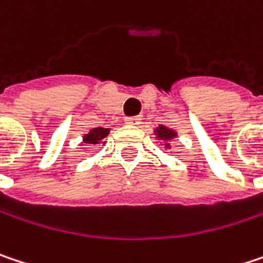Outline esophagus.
<instances>
[{
	"label": "esophagus",
	"instance_id": "obj_1",
	"mask_svg": "<svg viewBox=\"0 0 263 263\" xmlns=\"http://www.w3.org/2000/svg\"><path fill=\"white\" fill-rule=\"evenodd\" d=\"M125 123L126 125H132V126H137V125L141 123V117L140 116H137V117H128V119H125Z\"/></svg>",
	"mask_w": 263,
	"mask_h": 263
}]
</instances>
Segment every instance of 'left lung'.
<instances>
[{"label":"left lung","mask_w":263,"mask_h":263,"mask_svg":"<svg viewBox=\"0 0 263 263\" xmlns=\"http://www.w3.org/2000/svg\"><path fill=\"white\" fill-rule=\"evenodd\" d=\"M154 135L158 141H162L165 149H170V144L178 138V131H175L173 128H168L165 125H158L154 129Z\"/></svg>","instance_id":"left-lung-1"}]
</instances>
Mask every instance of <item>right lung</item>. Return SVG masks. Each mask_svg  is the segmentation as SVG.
Masks as SVG:
<instances>
[{
  "instance_id": "1",
  "label": "right lung",
  "mask_w": 263,
  "mask_h": 263,
  "mask_svg": "<svg viewBox=\"0 0 263 263\" xmlns=\"http://www.w3.org/2000/svg\"><path fill=\"white\" fill-rule=\"evenodd\" d=\"M109 131H111V128H102V126L93 128L87 134H84L81 143L87 144V146H98V144L105 146V137L109 134Z\"/></svg>"
}]
</instances>
